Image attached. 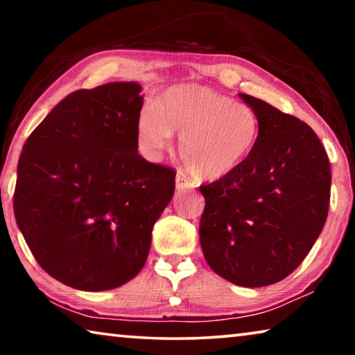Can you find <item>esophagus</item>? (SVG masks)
Segmentation results:
<instances>
[{
    "instance_id": "esophagus-1",
    "label": "esophagus",
    "mask_w": 355,
    "mask_h": 355,
    "mask_svg": "<svg viewBox=\"0 0 355 355\" xmlns=\"http://www.w3.org/2000/svg\"><path fill=\"white\" fill-rule=\"evenodd\" d=\"M175 183H177V189L178 191H184V189L194 188V183H192L188 177L183 175V173H177Z\"/></svg>"
}]
</instances>
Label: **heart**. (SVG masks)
Here are the masks:
<instances>
[{
    "label": "heart",
    "instance_id": "obj_1",
    "mask_svg": "<svg viewBox=\"0 0 355 355\" xmlns=\"http://www.w3.org/2000/svg\"><path fill=\"white\" fill-rule=\"evenodd\" d=\"M180 133L178 152L192 175L220 180L236 172L254 153L261 122L254 107L202 84H178L161 95L158 107H144L137 137L148 155L169 147Z\"/></svg>",
    "mask_w": 355,
    "mask_h": 355
}]
</instances>
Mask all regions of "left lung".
Masks as SVG:
<instances>
[{"label":"left lung","mask_w":355,"mask_h":355,"mask_svg":"<svg viewBox=\"0 0 355 355\" xmlns=\"http://www.w3.org/2000/svg\"><path fill=\"white\" fill-rule=\"evenodd\" d=\"M254 107L261 135L236 172L202 184L199 233L205 260L232 284H277L296 269L320 236L330 202V164L315 131L266 101Z\"/></svg>","instance_id":"obj_1"}]
</instances>
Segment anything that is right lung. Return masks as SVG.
Listing matches in <instances>:
<instances>
[{
	"label": "right lung",
	"mask_w": 355,
	"mask_h": 355,
	"mask_svg": "<svg viewBox=\"0 0 355 355\" xmlns=\"http://www.w3.org/2000/svg\"><path fill=\"white\" fill-rule=\"evenodd\" d=\"M137 83L67 95L23 146L14 213L40 268L61 284L105 291L146 264L175 171L137 153Z\"/></svg>",
	"instance_id": "right-lung-1"
}]
</instances>
